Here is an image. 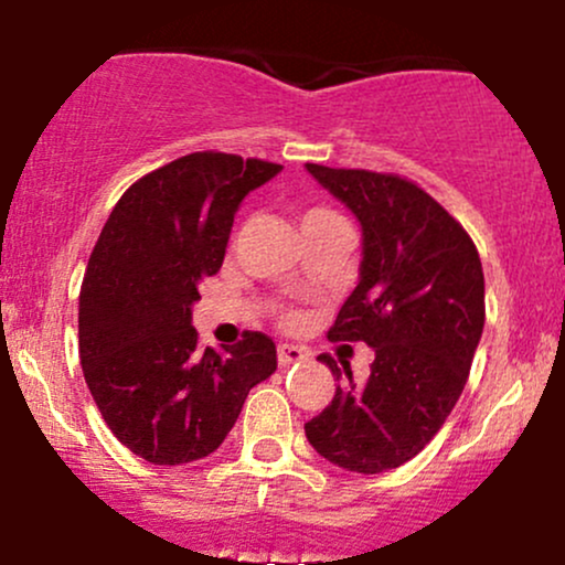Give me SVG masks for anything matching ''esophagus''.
I'll use <instances>...</instances> for the list:
<instances>
[{"mask_svg": "<svg viewBox=\"0 0 565 565\" xmlns=\"http://www.w3.org/2000/svg\"><path fill=\"white\" fill-rule=\"evenodd\" d=\"M302 360H308V352L302 348H295V344H278V365H295V363H302Z\"/></svg>", "mask_w": 565, "mask_h": 565, "instance_id": "esophagus-1", "label": "esophagus"}]
</instances>
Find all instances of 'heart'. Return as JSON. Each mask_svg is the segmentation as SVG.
<instances>
[{
	"instance_id": "obj_1",
	"label": "heart",
	"mask_w": 565,
	"mask_h": 565,
	"mask_svg": "<svg viewBox=\"0 0 565 565\" xmlns=\"http://www.w3.org/2000/svg\"><path fill=\"white\" fill-rule=\"evenodd\" d=\"M305 217H337V215H331V213H326V210H310L308 215Z\"/></svg>"
}]
</instances>
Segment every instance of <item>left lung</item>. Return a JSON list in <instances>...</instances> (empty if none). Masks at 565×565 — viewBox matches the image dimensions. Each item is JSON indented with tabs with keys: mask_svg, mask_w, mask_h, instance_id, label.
<instances>
[{
	"mask_svg": "<svg viewBox=\"0 0 565 565\" xmlns=\"http://www.w3.org/2000/svg\"><path fill=\"white\" fill-rule=\"evenodd\" d=\"M305 168L363 231L358 287L329 339L376 352L365 384L318 358L339 386L305 437L344 471L382 473L416 458L458 403L484 331V270L463 226L413 181Z\"/></svg>",
	"mask_w": 565,
	"mask_h": 565,
	"instance_id": "8db88e82",
	"label": "left lung"
}]
</instances>
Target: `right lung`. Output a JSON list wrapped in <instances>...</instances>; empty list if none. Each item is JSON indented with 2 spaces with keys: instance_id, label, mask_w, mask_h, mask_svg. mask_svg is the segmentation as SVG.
<instances>
[{
  "instance_id": "right-lung-1",
  "label": "right lung",
  "mask_w": 565,
  "mask_h": 565,
  "mask_svg": "<svg viewBox=\"0 0 565 565\" xmlns=\"http://www.w3.org/2000/svg\"><path fill=\"white\" fill-rule=\"evenodd\" d=\"M276 173V162L239 154H186L136 181L94 244L78 297L81 365L105 424L147 463L215 452L249 390L276 371V344L260 331L202 352L192 326L236 210Z\"/></svg>"
}]
</instances>
